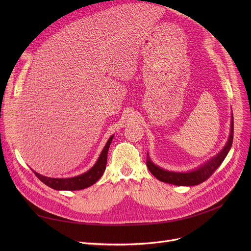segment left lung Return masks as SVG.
Returning a JSON list of instances; mask_svg holds the SVG:
<instances>
[{
  "label": "left lung",
  "instance_id": "obj_1",
  "mask_svg": "<svg viewBox=\"0 0 251 251\" xmlns=\"http://www.w3.org/2000/svg\"><path fill=\"white\" fill-rule=\"evenodd\" d=\"M233 118V117H232ZM233 133H234V123L233 119L231 122V132L230 137L223 151L215 156L214 159L208 161L205 165L201 166V168L196 169L192 172L188 173H177V172H171V171H166L161 169L160 167L155 166L150 159L148 154L147 156V166L150 170V172L157 179L162 182L173 184V185L178 186H192V185H199V184L207 180L210 176L214 174L215 171L221 166L223 161L225 160L227 156L233 142Z\"/></svg>",
  "mask_w": 251,
  "mask_h": 251
}]
</instances>
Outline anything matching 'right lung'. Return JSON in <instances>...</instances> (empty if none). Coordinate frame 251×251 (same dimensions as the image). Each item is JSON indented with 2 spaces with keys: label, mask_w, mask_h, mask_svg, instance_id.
I'll use <instances>...</instances> for the list:
<instances>
[{
  "label": "right lung",
  "mask_w": 251,
  "mask_h": 251,
  "mask_svg": "<svg viewBox=\"0 0 251 251\" xmlns=\"http://www.w3.org/2000/svg\"><path fill=\"white\" fill-rule=\"evenodd\" d=\"M112 139H113V135L109 138L107 144L104 146L96 165L82 175H79L73 178H67V179H58V178L45 177L41 174L34 172V171L33 173L39 180H41L43 183H45L46 185L56 190H80V189L87 188L91 186L92 184H95L102 176L105 170V165H107L108 151L111 146Z\"/></svg>",
  "instance_id": "right-lung-1"
}]
</instances>
